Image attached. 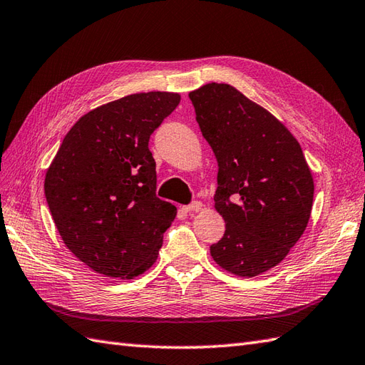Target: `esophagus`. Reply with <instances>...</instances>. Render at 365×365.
Here are the masks:
<instances>
[{
	"label": "esophagus",
	"mask_w": 365,
	"mask_h": 365,
	"mask_svg": "<svg viewBox=\"0 0 365 365\" xmlns=\"http://www.w3.org/2000/svg\"><path fill=\"white\" fill-rule=\"evenodd\" d=\"M201 209H203V205H201L200 201H193V203L189 206H182L184 212H198Z\"/></svg>",
	"instance_id": "1"
}]
</instances>
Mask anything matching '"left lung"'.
<instances>
[{"label": "left lung", "mask_w": 365, "mask_h": 365, "mask_svg": "<svg viewBox=\"0 0 365 365\" xmlns=\"http://www.w3.org/2000/svg\"><path fill=\"white\" fill-rule=\"evenodd\" d=\"M189 96L218 162L214 207L226 230L210 256L236 277H257L303 236L314 200L311 168L294 134L236 87L209 83Z\"/></svg>", "instance_id": "1"}]
</instances>
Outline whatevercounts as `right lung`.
I'll list each match as a JSON object with an SVG mask.
<instances>
[{
  "label": "right lung",
  "instance_id": "1",
  "mask_svg": "<svg viewBox=\"0 0 365 365\" xmlns=\"http://www.w3.org/2000/svg\"><path fill=\"white\" fill-rule=\"evenodd\" d=\"M173 92L133 93L81 117L45 175L63 244L88 269L134 279L156 262L176 207L156 197L153 131L180 104Z\"/></svg>",
  "mask_w": 365,
  "mask_h": 365
}]
</instances>
